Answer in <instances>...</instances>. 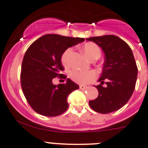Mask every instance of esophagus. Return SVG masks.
<instances>
[{
  "mask_svg": "<svg viewBox=\"0 0 148 148\" xmlns=\"http://www.w3.org/2000/svg\"><path fill=\"white\" fill-rule=\"evenodd\" d=\"M79 88H80L81 90H85V89H88V86H85V85H79Z\"/></svg>",
  "mask_w": 148,
  "mask_h": 148,
  "instance_id": "34e87169",
  "label": "esophagus"
}]
</instances>
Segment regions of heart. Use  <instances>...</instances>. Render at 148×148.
<instances>
[{
	"mask_svg": "<svg viewBox=\"0 0 148 148\" xmlns=\"http://www.w3.org/2000/svg\"><path fill=\"white\" fill-rule=\"evenodd\" d=\"M82 51H83L85 56L88 60H90L95 57H100L101 55V51L99 47L93 43L85 44L82 47ZM70 53H71V49H68L62 55L61 61L63 65H66L68 63V59H69ZM70 77L74 82L85 85V84H88L94 80L96 75L93 71H84L74 69L71 71Z\"/></svg>",
	"mask_w": 148,
	"mask_h": 148,
	"instance_id": "b5f03b06",
	"label": "heart"
}]
</instances>
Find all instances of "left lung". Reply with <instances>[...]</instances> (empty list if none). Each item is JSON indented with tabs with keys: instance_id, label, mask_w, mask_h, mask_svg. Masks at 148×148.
<instances>
[{
	"instance_id": "8db88e82",
	"label": "left lung",
	"mask_w": 148,
	"mask_h": 148,
	"mask_svg": "<svg viewBox=\"0 0 148 148\" xmlns=\"http://www.w3.org/2000/svg\"><path fill=\"white\" fill-rule=\"evenodd\" d=\"M86 40L99 45L105 56L98 80L101 84L95 85L99 96L90 101V107L102 114L117 111L128 101L136 85L138 69L132 49L123 40L113 35L90 37ZM104 80L106 85L103 86Z\"/></svg>"
}]
</instances>
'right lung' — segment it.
Segmentation results:
<instances>
[{"instance_id": "add662e5", "label": "right lung", "mask_w": 148, "mask_h": 148, "mask_svg": "<svg viewBox=\"0 0 148 148\" xmlns=\"http://www.w3.org/2000/svg\"><path fill=\"white\" fill-rule=\"evenodd\" d=\"M84 41V38L46 34L27 49L21 68L22 89L30 107L37 113L55 117L66 111L68 96L79 89V85L69 78L65 84L54 85L52 79L63 75V52Z\"/></svg>"}]
</instances>
